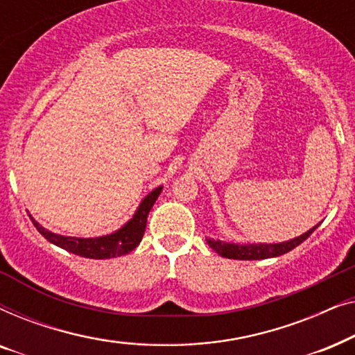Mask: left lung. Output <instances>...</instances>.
Returning <instances> with one entry per match:
<instances>
[{
    "instance_id": "left-lung-1",
    "label": "left lung",
    "mask_w": 355,
    "mask_h": 355,
    "mask_svg": "<svg viewBox=\"0 0 355 355\" xmlns=\"http://www.w3.org/2000/svg\"><path fill=\"white\" fill-rule=\"evenodd\" d=\"M317 226H313L312 230L304 232L302 236L294 237V239L279 242V244H234V242H225V241H215V239H207L208 245L211 247L216 254H220L225 259L232 260H263L271 259V257H279L283 254H288L289 250H293L294 247L307 239L312 232L317 230Z\"/></svg>"
}]
</instances>
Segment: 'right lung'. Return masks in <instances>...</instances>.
Segmentation results:
<instances>
[{
  "label": "right lung",
  "instance_id": "right-lung-1",
  "mask_svg": "<svg viewBox=\"0 0 355 355\" xmlns=\"http://www.w3.org/2000/svg\"><path fill=\"white\" fill-rule=\"evenodd\" d=\"M162 186L155 189L148 193L147 197L140 202L137 210H135L134 216L121 227V230L111 232V234L101 236V237H69V236H60L55 232L45 230V227L38 225L33 220L32 215L31 220L37 231L61 249H64L71 254H76L79 257H85V259H95V260H105V259H114V257H121L132 252L135 247L142 241L145 226H147V216L150 210H152L153 203L157 202L159 193H162Z\"/></svg>",
  "mask_w": 355,
  "mask_h": 355
}]
</instances>
